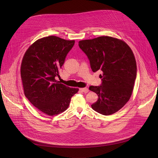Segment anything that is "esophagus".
Masks as SVG:
<instances>
[{"label":"esophagus","instance_id":"34e87169","mask_svg":"<svg viewBox=\"0 0 158 158\" xmlns=\"http://www.w3.org/2000/svg\"><path fill=\"white\" fill-rule=\"evenodd\" d=\"M79 90H80L81 91H82V92H83V93H87L89 92V89H88V88H87V87L80 88Z\"/></svg>","mask_w":158,"mask_h":158}]
</instances>
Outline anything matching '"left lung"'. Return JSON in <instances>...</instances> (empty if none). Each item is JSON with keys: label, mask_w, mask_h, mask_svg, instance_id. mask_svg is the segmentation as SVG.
Returning <instances> with one entry per match:
<instances>
[{"label": "left lung", "mask_w": 158, "mask_h": 158, "mask_svg": "<svg viewBox=\"0 0 158 158\" xmlns=\"http://www.w3.org/2000/svg\"><path fill=\"white\" fill-rule=\"evenodd\" d=\"M79 46L93 71L102 73L101 85L89 87L98 96L92 108L105 116L115 113L127 102L133 91L137 66L132 51L124 41L110 36L80 40Z\"/></svg>", "instance_id": "left-lung-1"}]
</instances>
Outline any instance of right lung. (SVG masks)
Instances as JSON below:
<instances>
[{
	"instance_id": "right-lung-1",
	"label": "right lung",
	"mask_w": 158,
	"mask_h": 158,
	"mask_svg": "<svg viewBox=\"0 0 158 158\" xmlns=\"http://www.w3.org/2000/svg\"><path fill=\"white\" fill-rule=\"evenodd\" d=\"M68 40L50 35L37 40L25 52L20 76L26 97L37 109L49 116H56L68 108L78 88L57 81L65 58L74 46Z\"/></svg>"
}]
</instances>
